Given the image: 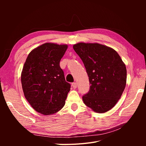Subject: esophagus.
Returning <instances> with one entry per match:
<instances>
[{
    "label": "esophagus",
    "instance_id": "obj_1",
    "mask_svg": "<svg viewBox=\"0 0 146 146\" xmlns=\"http://www.w3.org/2000/svg\"><path fill=\"white\" fill-rule=\"evenodd\" d=\"M72 86L74 88V89H76V88H77V84L76 82H74L72 83Z\"/></svg>",
    "mask_w": 146,
    "mask_h": 146
}]
</instances>
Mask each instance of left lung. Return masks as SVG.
<instances>
[{"mask_svg": "<svg viewBox=\"0 0 146 146\" xmlns=\"http://www.w3.org/2000/svg\"><path fill=\"white\" fill-rule=\"evenodd\" d=\"M73 48L82 60L89 77L90 90L82 97L84 104L97 113L109 111L125 89V64L116 50L98 43L80 42Z\"/></svg>", "mask_w": 146, "mask_h": 146, "instance_id": "obj_1", "label": "left lung"}]
</instances>
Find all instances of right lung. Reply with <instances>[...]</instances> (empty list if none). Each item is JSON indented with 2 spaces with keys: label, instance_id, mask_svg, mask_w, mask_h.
<instances>
[{
  "label": "right lung",
  "instance_id": "add662e5",
  "mask_svg": "<svg viewBox=\"0 0 146 146\" xmlns=\"http://www.w3.org/2000/svg\"><path fill=\"white\" fill-rule=\"evenodd\" d=\"M68 46L45 43L29 54L21 74L25 99L38 113L50 115L65 104L70 84L66 82L60 61Z\"/></svg>",
  "mask_w": 146,
  "mask_h": 146
}]
</instances>
